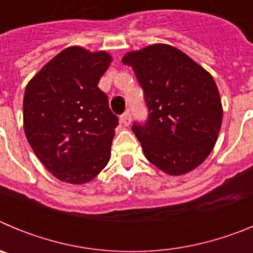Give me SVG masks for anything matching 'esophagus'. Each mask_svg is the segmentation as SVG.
Segmentation results:
<instances>
[{
	"mask_svg": "<svg viewBox=\"0 0 253 253\" xmlns=\"http://www.w3.org/2000/svg\"><path fill=\"white\" fill-rule=\"evenodd\" d=\"M120 122H122V124L124 125V126H128L131 122L130 113H129V111H125V113L120 116Z\"/></svg>",
	"mask_w": 253,
	"mask_h": 253,
	"instance_id": "esophagus-1",
	"label": "esophagus"
}]
</instances>
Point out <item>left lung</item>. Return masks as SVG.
<instances>
[{"label": "left lung", "instance_id": "left-lung-1", "mask_svg": "<svg viewBox=\"0 0 253 253\" xmlns=\"http://www.w3.org/2000/svg\"><path fill=\"white\" fill-rule=\"evenodd\" d=\"M123 63L133 68L148 107L146 123L131 126L146 158L169 175L193 171L213 151L222 126L214 78L167 44L129 51Z\"/></svg>", "mask_w": 253, "mask_h": 253}]
</instances>
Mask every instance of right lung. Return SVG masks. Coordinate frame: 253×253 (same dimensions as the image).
I'll return each instance as SVG.
<instances>
[{
	"label": "right lung",
	"mask_w": 253,
	"mask_h": 253,
	"mask_svg": "<svg viewBox=\"0 0 253 253\" xmlns=\"http://www.w3.org/2000/svg\"><path fill=\"white\" fill-rule=\"evenodd\" d=\"M111 57L69 46L31 78L24 95L26 139L60 181L84 184L110 160L118 116L99 88Z\"/></svg>",
	"instance_id": "right-lung-1"
}]
</instances>
